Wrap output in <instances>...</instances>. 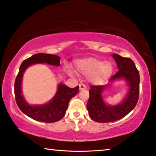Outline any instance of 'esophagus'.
Masks as SVG:
<instances>
[{"mask_svg": "<svg viewBox=\"0 0 156 156\" xmlns=\"http://www.w3.org/2000/svg\"><path fill=\"white\" fill-rule=\"evenodd\" d=\"M86 88V86L85 84H83V83H80V90H85Z\"/></svg>", "mask_w": 156, "mask_h": 156, "instance_id": "obj_1", "label": "esophagus"}]
</instances>
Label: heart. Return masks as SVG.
<instances>
[{
	"label": "heart",
	"instance_id": "heart-1",
	"mask_svg": "<svg viewBox=\"0 0 156 156\" xmlns=\"http://www.w3.org/2000/svg\"><path fill=\"white\" fill-rule=\"evenodd\" d=\"M78 72L88 75V80L95 84H102L112 75L114 66L111 62L105 61L93 57H88L76 62Z\"/></svg>",
	"mask_w": 156,
	"mask_h": 156
}]
</instances>
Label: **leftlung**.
Returning <instances> with one entry per match:
<instances>
[{
  "instance_id": "left-lung-1",
  "label": "left lung",
  "mask_w": 156,
  "mask_h": 156,
  "mask_svg": "<svg viewBox=\"0 0 156 156\" xmlns=\"http://www.w3.org/2000/svg\"><path fill=\"white\" fill-rule=\"evenodd\" d=\"M112 56L116 62L119 71L109 81L125 78L130 86V90L121 104L112 107L105 105L101 97L102 92L109 86L108 84L90 86L89 98L86 107L90 118L98 123L113 122L123 118L135 108L139 99L140 77L135 63L130 58H124L116 54Z\"/></svg>"
}]
</instances>
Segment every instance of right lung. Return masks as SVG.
Instances as JSON below:
<instances>
[{
    "instance_id": "obj_1",
    "label": "right lung",
    "mask_w": 156,
    "mask_h": 156,
    "mask_svg": "<svg viewBox=\"0 0 156 156\" xmlns=\"http://www.w3.org/2000/svg\"><path fill=\"white\" fill-rule=\"evenodd\" d=\"M60 59L61 58L56 55L39 53L24 60L20 66L14 82V96L19 108L31 119L44 123H54L60 121L66 114L71 98L79 92V86L75 88H69L64 84H60L53 100L46 105L30 106L23 99L21 95V79L26 69L35 63H46L58 66Z\"/></svg>"
}]
</instances>
